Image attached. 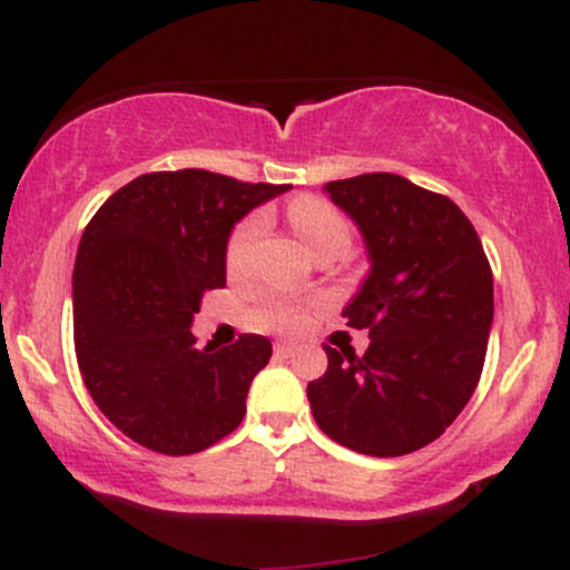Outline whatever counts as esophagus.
I'll return each mask as SVG.
<instances>
[{"label":"esophagus","mask_w":570,"mask_h":570,"mask_svg":"<svg viewBox=\"0 0 570 570\" xmlns=\"http://www.w3.org/2000/svg\"><path fill=\"white\" fill-rule=\"evenodd\" d=\"M294 353H297V345H294V343H276V356L278 358H289V356H294Z\"/></svg>","instance_id":"34e87169"}]
</instances>
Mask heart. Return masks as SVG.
<instances>
[{"label":"heart","mask_w":570,"mask_h":570,"mask_svg":"<svg viewBox=\"0 0 570 570\" xmlns=\"http://www.w3.org/2000/svg\"><path fill=\"white\" fill-rule=\"evenodd\" d=\"M289 222L294 233L303 238V244L311 248L316 257H340L343 252H348L353 244V222L340 212L337 206H332L324 198H297L289 203ZM265 217L263 214H248L244 222L235 225V230L227 238L225 248V265L227 273L233 276H244V273L254 263V252H257L259 240L265 235ZM318 303H305V299L294 297H273L259 299L252 307V324L259 330L271 332H297L303 330L307 322V311Z\"/></svg>","instance_id":"b5f03b06"}]
</instances>
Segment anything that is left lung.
Here are the masks:
<instances>
[{"label":"left lung","mask_w":570,"mask_h":570,"mask_svg":"<svg viewBox=\"0 0 570 570\" xmlns=\"http://www.w3.org/2000/svg\"><path fill=\"white\" fill-rule=\"evenodd\" d=\"M356 222L372 271L343 316L370 330L364 356L324 345L330 367L307 383L318 429L356 453L426 448L480 383L493 324V273L474 225L448 195L396 174L326 181Z\"/></svg>","instance_id":"obj_1"}]
</instances>
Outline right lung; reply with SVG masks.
<instances>
[{
	"instance_id": "right-lung-1",
	"label": "right lung",
	"mask_w": 570,
	"mask_h": 570,
	"mask_svg": "<svg viewBox=\"0 0 570 570\" xmlns=\"http://www.w3.org/2000/svg\"><path fill=\"white\" fill-rule=\"evenodd\" d=\"M289 187L155 171L117 189L85 227L71 278L77 364L98 410L141 448L193 455L244 421L271 340L198 348L189 326L203 294L225 286L235 222Z\"/></svg>"
}]
</instances>
